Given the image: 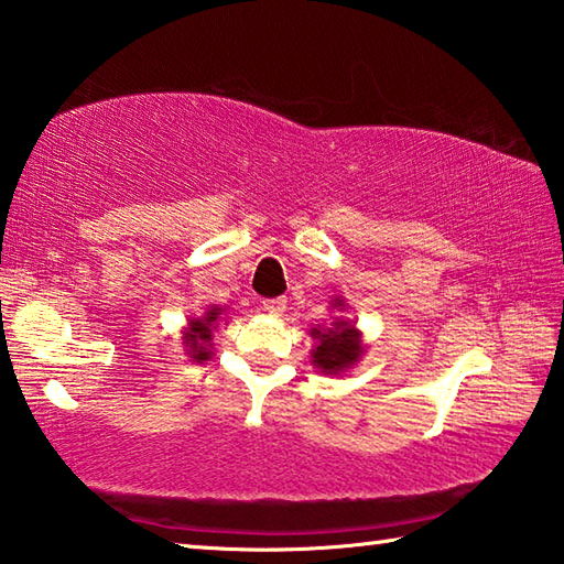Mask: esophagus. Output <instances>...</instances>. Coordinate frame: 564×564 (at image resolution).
Returning <instances> with one entry per match:
<instances>
[{"mask_svg": "<svg viewBox=\"0 0 564 564\" xmlns=\"http://www.w3.org/2000/svg\"><path fill=\"white\" fill-rule=\"evenodd\" d=\"M262 310L268 314H282L286 310V300H282V296H274V300H262Z\"/></svg>", "mask_w": 564, "mask_h": 564, "instance_id": "34e87169", "label": "esophagus"}]
</instances>
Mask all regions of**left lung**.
Listing matches in <instances>:
<instances>
[{
	"instance_id": "8db88e82",
	"label": "left lung",
	"mask_w": 564,
	"mask_h": 564,
	"mask_svg": "<svg viewBox=\"0 0 564 564\" xmlns=\"http://www.w3.org/2000/svg\"><path fill=\"white\" fill-rule=\"evenodd\" d=\"M312 336L318 341L314 350V364L324 373H338L341 368L354 364L360 354L358 332L346 322H336V328H328V332L312 328Z\"/></svg>"
}]
</instances>
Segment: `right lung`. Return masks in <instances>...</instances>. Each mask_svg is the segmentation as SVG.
<instances>
[{"label": "right lung", "mask_w": 564, "mask_h": 564, "mask_svg": "<svg viewBox=\"0 0 564 564\" xmlns=\"http://www.w3.org/2000/svg\"><path fill=\"white\" fill-rule=\"evenodd\" d=\"M218 310L214 306L204 318L198 322H191V332L186 334V344H188V354H194L196 360H206L208 358V341H210V328L218 322Z\"/></svg>", "instance_id": "right-lung-1"}]
</instances>
